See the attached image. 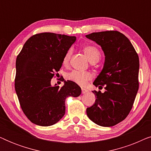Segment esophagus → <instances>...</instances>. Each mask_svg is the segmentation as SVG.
Segmentation results:
<instances>
[{
	"label": "esophagus",
	"instance_id": "34e87169",
	"mask_svg": "<svg viewBox=\"0 0 151 151\" xmlns=\"http://www.w3.org/2000/svg\"><path fill=\"white\" fill-rule=\"evenodd\" d=\"M88 92V90L85 88H82V93H86Z\"/></svg>",
	"mask_w": 151,
	"mask_h": 151
}]
</instances>
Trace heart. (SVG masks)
<instances>
[{"label": "heart", "mask_w": 151, "mask_h": 151, "mask_svg": "<svg viewBox=\"0 0 151 151\" xmlns=\"http://www.w3.org/2000/svg\"><path fill=\"white\" fill-rule=\"evenodd\" d=\"M83 51L86 55V57H87V58L88 59V60L90 61V63H91L93 61H98L99 59H100V51L96 47L91 46V45H87V46L84 47ZM71 49L68 50L63 58L64 65H67L70 60V58L71 56ZM67 78L70 81L75 82L76 84H78V85L84 86L87 84L89 80H91L92 76L89 73H83V72L73 71L71 72V73H68Z\"/></svg>", "instance_id": "obj_1"}]
</instances>
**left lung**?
<instances>
[{"label": "left lung", "instance_id": "8db88e82", "mask_svg": "<svg viewBox=\"0 0 151 151\" xmlns=\"http://www.w3.org/2000/svg\"><path fill=\"white\" fill-rule=\"evenodd\" d=\"M86 37L100 45L104 53L102 70L93 84L106 90L93 91L96 100L86 109V114L96 124L113 127L124 120L133 107L139 88V57L127 37L117 31Z\"/></svg>", "mask_w": 151, "mask_h": 151}]
</instances>
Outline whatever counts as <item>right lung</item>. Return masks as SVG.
Listing matches in <instances>:
<instances>
[{
    "label": "right lung",
    "instance_id": "obj_1",
    "mask_svg": "<svg viewBox=\"0 0 151 151\" xmlns=\"http://www.w3.org/2000/svg\"><path fill=\"white\" fill-rule=\"evenodd\" d=\"M76 40V36L41 33L30 37L17 56L15 90L22 111L35 124H55L65 115L66 98L81 94L72 81L65 80L61 88L51 84Z\"/></svg>",
    "mask_w": 151,
    "mask_h": 151
}]
</instances>
